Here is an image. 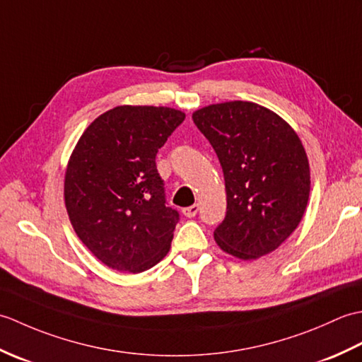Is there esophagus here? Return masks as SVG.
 <instances>
[{"mask_svg":"<svg viewBox=\"0 0 362 362\" xmlns=\"http://www.w3.org/2000/svg\"><path fill=\"white\" fill-rule=\"evenodd\" d=\"M197 211H199V205L197 204L191 205V206H187V209L182 210L183 216H185V218H194L196 214H197Z\"/></svg>","mask_w":362,"mask_h":362,"instance_id":"1","label":"esophagus"}]
</instances>
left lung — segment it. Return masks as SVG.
Returning <instances> with one entry per match:
<instances>
[{
  "label": "left lung",
  "mask_w": 362,
  "mask_h": 362,
  "mask_svg": "<svg viewBox=\"0 0 362 362\" xmlns=\"http://www.w3.org/2000/svg\"><path fill=\"white\" fill-rule=\"evenodd\" d=\"M193 121L224 171L227 214L214 241L244 261L279 249L302 221L311 189L308 157L296 130L249 101L202 107Z\"/></svg>",
  "instance_id": "left-lung-1"
}]
</instances>
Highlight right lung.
I'll list each match as a JSON object with an SVG mask.
<instances>
[{
    "mask_svg": "<svg viewBox=\"0 0 362 362\" xmlns=\"http://www.w3.org/2000/svg\"><path fill=\"white\" fill-rule=\"evenodd\" d=\"M185 113L118 105L83 130L68 160L64 197L76 235L115 271L140 274L171 249L179 213L166 205L156 156Z\"/></svg>",
    "mask_w": 362,
    "mask_h": 362,
    "instance_id": "1",
    "label": "right lung"
}]
</instances>
